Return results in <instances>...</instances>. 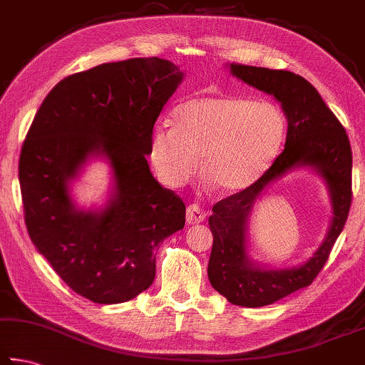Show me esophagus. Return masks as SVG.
Returning <instances> with one entry per match:
<instances>
[{"label": "esophagus", "instance_id": "34e87169", "mask_svg": "<svg viewBox=\"0 0 365 365\" xmlns=\"http://www.w3.org/2000/svg\"><path fill=\"white\" fill-rule=\"evenodd\" d=\"M205 212L200 204H190L187 207V223L188 225H196L204 222Z\"/></svg>", "mask_w": 365, "mask_h": 365}]
</instances>
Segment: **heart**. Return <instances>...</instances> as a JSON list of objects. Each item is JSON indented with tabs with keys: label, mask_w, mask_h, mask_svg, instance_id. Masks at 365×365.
I'll list each match as a JSON object with an SVG mask.
<instances>
[{
	"label": "heart",
	"mask_w": 365,
	"mask_h": 365,
	"mask_svg": "<svg viewBox=\"0 0 365 365\" xmlns=\"http://www.w3.org/2000/svg\"><path fill=\"white\" fill-rule=\"evenodd\" d=\"M286 121L269 102L237 96L196 97L177 105L172 125H158L150 158L161 180L180 187L201 174L222 193H240L260 180L279 155Z\"/></svg>",
	"instance_id": "obj_1"
}]
</instances>
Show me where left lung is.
<instances>
[{
	"instance_id": "left-lung-1",
	"label": "left lung",
	"mask_w": 365,
	"mask_h": 365,
	"mask_svg": "<svg viewBox=\"0 0 365 365\" xmlns=\"http://www.w3.org/2000/svg\"><path fill=\"white\" fill-rule=\"evenodd\" d=\"M233 76L273 96L287 118L286 147L260 180L212 207L209 227L214 236L209 258V281L218 294L240 307L258 308L309 286L324 268L351 207V155L346 130L322 101L314 86L286 70L231 63ZM314 168L328 183L333 222L327 240L300 267L269 270L258 267L247 255V222L262 190L289 170Z\"/></svg>"
}]
</instances>
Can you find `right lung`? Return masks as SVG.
<instances>
[{
  "label": "right lung",
  "mask_w": 365,
  "mask_h": 365,
  "mask_svg": "<svg viewBox=\"0 0 365 365\" xmlns=\"http://www.w3.org/2000/svg\"><path fill=\"white\" fill-rule=\"evenodd\" d=\"M183 71L129 58L63 78L39 107L19 161L25 225L38 252L88 300H132L153 284L156 250L185 227V204L150 172L153 125ZM114 174L101 211L76 207L69 183L91 157Z\"/></svg>",
  "instance_id": "add662e5"
}]
</instances>
